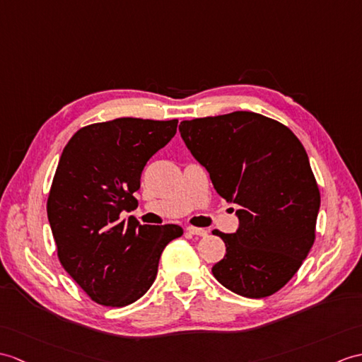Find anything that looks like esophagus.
Returning <instances> with one entry per match:
<instances>
[{
  "mask_svg": "<svg viewBox=\"0 0 362 362\" xmlns=\"http://www.w3.org/2000/svg\"><path fill=\"white\" fill-rule=\"evenodd\" d=\"M187 231H188L189 234H192V236H202V238L206 236V234H208L206 230H204V228H196V226H188Z\"/></svg>",
  "mask_w": 362,
  "mask_h": 362,
  "instance_id": "esophagus-1",
  "label": "esophagus"
}]
</instances>
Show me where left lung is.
Instances as JSON below:
<instances>
[{
  "mask_svg": "<svg viewBox=\"0 0 362 362\" xmlns=\"http://www.w3.org/2000/svg\"><path fill=\"white\" fill-rule=\"evenodd\" d=\"M179 131L217 194L240 206L236 233L213 231L226 247L214 277L236 295L272 296L315 242L321 194L304 146L287 126L247 111L183 120Z\"/></svg>",
  "mask_w": 362,
  "mask_h": 362,
  "instance_id": "obj_1",
  "label": "left lung"
}]
</instances>
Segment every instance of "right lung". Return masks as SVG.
<instances>
[{"mask_svg":"<svg viewBox=\"0 0 362 362\" xmlns=\"http://www.w3.org/2000/svg\"><path fill=\"white\" fill-rule=\"evenodd\" d=\"M179 120L123 117L85 126L64 146L47 199L58 259L97 304L124 307L153 285L163 248L179 225H140L123 211L146 162L177 131Z\"/></svg>","mask_w":362,"mask_h":362,"instance_id":"obj_1","label":"right lung"}]
</instances>
